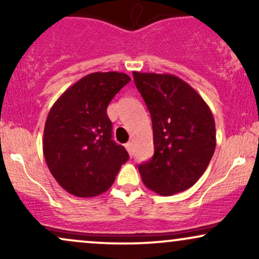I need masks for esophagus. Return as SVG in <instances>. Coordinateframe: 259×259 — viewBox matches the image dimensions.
I'll return each mask as SVG.
<instances>
[{
    "label": "esophagus",
    "mask_w": 259,
    "mask_h": 259,
    "mask_svg": "<svg viewBox=\"0 0 259 259\" xmlns=\"http://www.w3.org/2000/svg\"><path fill=\"white\" fill-rule=\"evenodd\" d=\"M125 148H126L127 152H129L130 156H133V144L132 142H127V144H125Z\"/></svg>",
    "instance_id": "esophagus-1"
}]
</instances>
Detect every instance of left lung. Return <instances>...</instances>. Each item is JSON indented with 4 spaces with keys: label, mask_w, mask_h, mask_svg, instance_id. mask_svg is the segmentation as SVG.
Here are the masks:
<instances>
[{
    "label": "left lung",
    "mask_w": 259,
    "mask_h": 259,
    "mask_svg": "<svg viewBox=\"0 0 259 259\" xmlns=\"http://www.w3.org/2000/svg\"><path fill=\"white\" fill-rule=\"evenodd\" d=\"M134 81L152 119L153 157L139 165L148 189L171 196L190 189L215 150L209 107L187 82L171 74L134 72Z\"/></svg>",
    "instance_id": "8db88e82"
}]
</instances>
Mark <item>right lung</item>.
<instances>
[{"label": "right lung", "mask_w": 259, "mask_h": 259, "mask_svg": "<svg viewBox=\"0 0 259 259\" xmlns=\"http://www.w3.org/2000/svg\"><path fill=\"white\" fill-rule=\"evenodd\" d=\"M130 81L124 73H91L65 90L47 115L44 156L67 192L95 197L114 183L129 154L112 140L107 107Z\"/></svg>", "instance_id": "obj_1"}]
</instances>
